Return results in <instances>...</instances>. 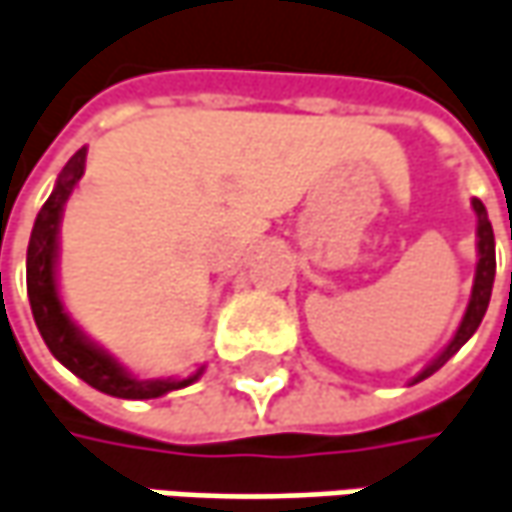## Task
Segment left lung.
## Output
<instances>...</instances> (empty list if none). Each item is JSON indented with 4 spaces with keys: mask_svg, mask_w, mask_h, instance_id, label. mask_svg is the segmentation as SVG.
<instances>
[{
    "mask_svg": "<svg viewBox=\"0 0 512 512\" xmlns=\"http://www.w3.org/2000/svg\"><path fill=\"white\" fill-rule=\"evenodd\" d=\"M473 210L475 218H478V230H475V236H478V265H475V282L470 305H467L464 320H461V325H458V331H455V337L449 340L447 348H444V351H441V354H438V357H435L412 383H421L429 374H435V371L441 369L449 357L473 337L475 331H478V325H481V320H484V314H487L490 294H493V279H496V236H493V224H490V218H487V210H484V204H481L478 198H473Z\"/></svg>",
    "mask_w": 512,
    "mask_h": 512,
    "instance_id": "8db88e82",
    "label": "left lung"
}]
</instances>
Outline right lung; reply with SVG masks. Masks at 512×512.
I'll list each match as a JSON object with an SVG mask.
<instances>
[{
  "mask_svg": "<svg viewBox=\"0 0 512 512\" xmlns=\"http://www.w3.org/2000/svg\"><path fill=\"white\" fill-rule=\"evenodd\" d=\"M86 169V146L77 149L71 155V161L65 164L57 187L48 195V201L42 204L34 230H31V242H28V299H31V314L37 322L39 334L48 345V351L63 363L65 369L74 371L80 380H86L97 392L123 400H149V397H161L175 389H184L201 377L204 366L184 377H152L141 380L135 374L123 369L112 354H106L100 345H94L71 322L65 314L63 299L57 291V236H60V218L63 207L68 201L71 190L77 187V181L83 178Z\"/></svg>",
  "mask_w": 512,
  "mask_h": 512,
  "instance_id": "right-lung-1",
  "label": "right lung"
}]
</instances>
